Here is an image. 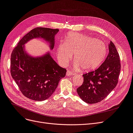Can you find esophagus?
I'll list each match as a JSON object with an SVG mask.
<instances>
[{
  "mask_svg": "<svg viewBox=\"0 0 133 133\" xmlns=\"http://www.w3.org/2000/svg\"><path fill=\"white\" fill-rule=\"evenodd\" d=\"M66 75H68V76H71V75H74V74L73 73V71H70V70H68L66 72Z\"/></svg>",
  "mask_w": 133,
  "mask_h": 133,
  "instance_id": "34e87169",
  "label": "esophagus"
}]
</instances>
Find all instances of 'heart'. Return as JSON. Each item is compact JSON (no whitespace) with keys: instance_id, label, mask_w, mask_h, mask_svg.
Returning a JSON list of instances; mask_svg holds the SVG:
<instances>
[{"instance_id":"b5f03b06","label":"heart","mask_w":133,"mask_h":133,"mask_svg":"<svg viewBox=\"0 0 133 133\" xmlns=\"http://www.w3.org/2000/svg\"><path fill=\"white\" fill-rule=\"evenodd\" d=\"M73 54L75 65L85 71L94 70L101 65L107 55V48L102 41L78 33L68 35L65 42L60 43L57 57L63 65L69 62Z\"/></svg>"}]
</instances>
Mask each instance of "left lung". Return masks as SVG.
Wrapping results in <instances>:
<instances>
[{"instance_id":"left-lung-1","label":"left lung","mask_w":133,"mask_h":133,"mask_svg":"<svg viewBox=\"0 0 133 133\" xmlns=\"http://www.w3.org/2000/svg\"><path fill=\"white\" fill-rule=\"evenodd\" d=\"M109 51L105 60L97 69L83 75V83L76 89L80 98L88 104L101 102L118 84L121 65L119 53L111 41Z\"/></svg>"}]
</instances>
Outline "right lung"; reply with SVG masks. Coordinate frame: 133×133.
Wrapping results in <instances>:
<instances>
[{"instance_id": "right-lung-1", "label": "right lung", "mask_w": 133, "mask_h": 133, "mask_svg": "<svg viewBox=\"0 0 133 133\" xmlns=\"http://www.w3.org/2000/svg\"><path fill=\"white\" fill-rule=\"evenodd\" d=\"M59 29L38 27L30 30L22 38L11 53L10 73L22 94L37 101L49 98L65 77L66 70L58 65L48 53L41 57L34 58L24 51V44L30 39L42 38L54 46V37Z\"/></svg>"}]
</instances>
